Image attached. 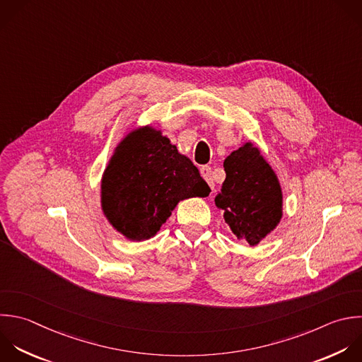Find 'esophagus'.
<instances>
[{"label": "esophagus", "mask_w": 362, "mask_h": 362, "mask_svg": "<svg viewBox=\"0 0 362 362\" xmlns=\"http://www.w3.org/2000/svg\"><path fill=\"white\" fill-rule=\"evenodd\" d=\"M212 170H211V167L209 165H204V167H201V175H202V178L208 182V185L214 189V180H212Z\"/></svg>", "instance_id": "34e87169"}]
</instances>
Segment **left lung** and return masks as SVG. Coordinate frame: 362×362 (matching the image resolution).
<instances>
[{"label":"left lung","instance_id":"obj_1","mask_svg":"<svg viewBox=\"0 0 362 362\" xmlns=\"http://www.w3.org/2000/svg\"><path fill=\"white\" fill-rule=\"evenodd\" d=\"M226 178L215 197L216 208L238 240L259 245L283 218V191L260 148L246 141L223 161Z\"/></svg>","mask_w":362,"mask_h":362}]
</instances>
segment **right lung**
I'll return each instance as SVG.
<instances>
[{
  "label": "right lung",
  "mask_w": 362,
  "mask_h": 362,
  "mask_svg": "<svg viewBox=\"0 0 362 362\" xmlns=\"http://www.w3.org/2000/svg\"><path fill=\"white\" fill-rule=\"evenodd\" d=\"M211 189L192 161L161 130H130L113 150L100 181V205L109 223L129 240L157 235L180 201Z\"/></svg>",
  "instance_id": "right-lung-1"
}]
</instances>
